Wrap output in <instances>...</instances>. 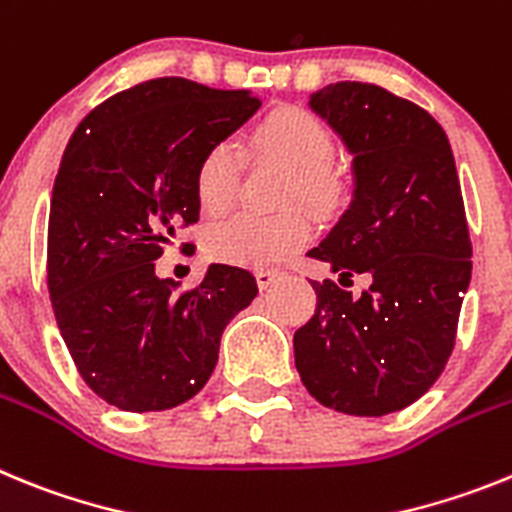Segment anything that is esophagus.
Returning <instances> with one entry per match:
<instances>
[{"instance_id":"obj_1","label":"esophagus","mask_w":512,"mask_h":512,"mask_svg":"<svg viewBox=\"0 0 512 512\" xmlns=\"http://www.w3.org/2000/svg\"><path fill=\"white\" fill-rule=\"evenodd\" d=\"M281 275H283V270H278V268H260V270H257V273H255L257 286H260L262 291H265V288L273 286L275 281H281Z\"/></svg>"}]
</instances>
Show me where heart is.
Masks as SVG:
<instances>
[{"instance_id": "1", "label": "heart", "mask_w": 512, "mask_h": 512, "mask_svg": "<svg viewBox=\"0 0 512 512\" xmlns=\"http://www.w3.org/2000/svg\"><path fill=\"white\" fill-rule=\"evenodd\" d=\"M252 146L262 157L286 164L291 180L286 201H306L330 208L342 198V180L330 164L335 141L327 123L299 105H278L262 115L252 131ZM237 151L219 141L195 164V198L206 213H224L237 195ZM314 237V219L301 208L275 216L237 213L206 229V252L231 265H273L301 250Z\"/></svg>"}]
</instances>
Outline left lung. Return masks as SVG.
<instances>
[{"mask_svg": "<svg viewBox=\"0 0 512 512\" xmlns=\"http://www.w3.org/2000/svg\"><path fill=\"white\" fill-rule=\"evenodd\" d=\"M353 154V203L309 257L353 297L311 281L314 317L293 335L306 391L335 412L381 417L420 399L446 368L471 278V239L446 131L379 84L337 82L311 95ZM352 285V282H351Z\"/></svg>", "mask_w": 512, "mask_h": 512, "instance_id": "1", "label": "left lung"}]
</instances>
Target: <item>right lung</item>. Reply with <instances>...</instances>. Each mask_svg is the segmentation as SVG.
<instances>
[{"label": "right lung", "mask_w": 512, "mask_h": 512, "mask_svg": "<svg viewBox=\"0 0 512 512\" xmlns=\"http://www.w3.org/2000/svg\"><path fill=\"white\" fill-rule=\"evenodd\" d=\"M257 105L252 92L159 77L100 102L69 139L48 216V296L79 376L118 410L193 399L224 327L257 296L234 265H211L195 288L154 273L164 244L198 221L201 154Z\"/></svg>", "instance_id": "obj_1"}]
</instances>
